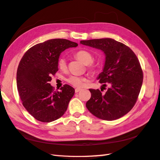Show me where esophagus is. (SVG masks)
<instances>
[{
	"label": "esophagus",
	"mask_w": 160,
	"mask_h": 160,
	"mask_svg": "<svg viewBox=\"0 0 160 160\" xmlns=\"http://www.w3.org/2000/svg\"><path fill=\"white\" fill-rule=\"evenodd\" d=\"M81 91V88H76L75 89V92H76V93H77V92H78L79 91Z\"/></svg>",
	"instance_id": "esophagus-1"
}]
</instances>
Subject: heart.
Listing matches in <instances>:
<instances>
[{
  "label": "heart",
  "mask_w": 160,
  "mask_h": 160,
  "mask_svg": "<svg viewBox=\"0 0 160 160\" xmlns=\"http://www.w3.org/2000/svg\"><path fill=\"white\" fill-rule=\"evenodd\" d=\"M76 57L78 58L80 61H81L85 65H88V68L91 70H94L95 69V66L92 64V61L93 60V57L91 52H89L87 50H81L78 51L75 54ZM58 66L59 69L62 71H65L67 69V62L65 58H60L58 61ZM68 82L72 86L77 87V88H81L84 86V84L86 82V78L83 77L77 76H70L69 78L67 80Z\"/></svg>",
  "instance_id": "heart-1"
}]
</instances>
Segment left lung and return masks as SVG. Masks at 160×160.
<instances>
[{
    "mask_svg": "<svg viewBox=\"0 0 160 160\" xmlns=\"http://www.w3.org/2000/svg\"><path fill=\"white\" fill-rule=\"evenodd\" d=\"M80 43L103 52L104 67L98 79L103 87L110 84L105 94L99 89H89L91 97L86 103L87 109L102 120L118 119L132 109L140 93L143 73L138 59L128 46L113 39L83 40Z\"/></svg>",
    "mask_w": 160,
    "mask_h": 160,
    "instance_id": "8db88e82",
    "label": "left lung"
}]
</instances>
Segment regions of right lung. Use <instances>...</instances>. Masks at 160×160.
<instances>
[{
  "label": "right lung",
  "mask_w": 160,
  "mask_h": 160,
  "mask_svg": "<svg viewBox=\"0 0 160 160\" xmlns=\"http://www.w3.org/2000/svg\"><path fill=\"white\" fill-rule=\"evenodd\" d=\"M78 43L53 39L33 46L22 57L17 70V88L22 104L35 119L49 122L61 117L75 92L65 84L54 91L50 82L58 70V58L67 48Z\"/></svg>",
  "instance_id": "right-lung-1"
}]
</instances>
